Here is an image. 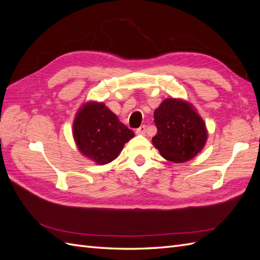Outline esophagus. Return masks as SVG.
<instances>
[{
    "mask_svg": "<svg viewBox=\"0 0 260 260\" xmlns=\"http://www.w3.org/2000/svg\"><path fill=\"white\" fill-rule=\"evenodd\" d=\"M137 135H141V136H144L145 132H146V129H145V125H141L140 128L137 129Z\"/></svg>",
    "mask_w": 260,
    "mask_h": 260,
    "instance_id": "34e87169",
    "label": "esophagus"
}]
</instances>
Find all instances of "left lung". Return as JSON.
Returning <instances> with one entry per match:
<instances>
[{
    "instance_id": "left-lung-1",
    "label": "left lung",
    "mask_w": 260,
    "mask_h": 260,
    "mask_svg": "<svg viewBox=\"0 0 260 260\" xmlns=\"http://www.w3.org/2000/svg\"><path fill=\"white\" fill-rule=\"evenodd\" d=\"M157 127L153 145L165 159L176 164L191 160L208 139L205 121L194 106L181 99H166L155 109Z\"/></svg>"
}]
</instances>
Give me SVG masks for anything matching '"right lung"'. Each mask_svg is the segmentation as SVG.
I'll use <instances>...</instances> for the list:
<instances>
[{"instance_id": "right-lung-1", "label": "right lung", "mask_w": 260, "mask_h": 260, "mask_svg": "<svg viewBox=\"0 0 260 260\" xmlns=\"http://www.w3.org/2000/svg\"><path fill=\"white\" fill-rule=\"evenodd\" d=\"M73 136L79 152L102 166L119 156L135 132L120 122L104 103L89 101L78 109Z\"/></svg>"}]
</instances>
